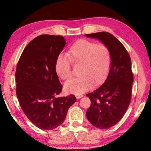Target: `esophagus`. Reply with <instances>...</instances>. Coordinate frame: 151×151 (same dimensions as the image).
Returning <instances> with one entry per match:
<instances>
[{"mask_svg": "<svg viewBox=\"0 0 151 151\" xmlns=\"http://www.w3.org/2000/svg\"><path fill=\"white\" fill-rule=\"evenodd\" d=\"M83 96L82 94H77V95H76V98H77V99H80V98H81Z\"/></svg>", "mask_w": 151, "mask_h": 151, "instance_id": "1", "label": "esophagus"}]
</instances>
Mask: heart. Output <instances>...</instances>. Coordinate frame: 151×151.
Masks as SVG:
<instances>
[{"label": "heart", "mask_w": 151, "mask_h": 151, "mask_svg": "<svg viewBox=\"0 0 151 151\" xmlns=\"http://www.w3.org/2000/svg\"><path fill=\"white\" fill-rule=\"evenodd\" d=\"M67 55L59 54L55 61V70L60 78L68 81L72 76V63L81 64L79 78L65 85L66 92L80 94L91 88L92 83L99 84L108 75L111 63L109 48L104 44L80 39L70 46Z\"/></svg>", "instance_id": "obj_1"}]
</instances>
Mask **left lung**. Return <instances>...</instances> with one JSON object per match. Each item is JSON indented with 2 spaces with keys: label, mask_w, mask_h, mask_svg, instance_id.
Here are the masks:
<instances>
[{
  "label": "left lung",
  "mask_w": 151,
  "mask_h": 151,
  "mask_svg": "<svg viewBox=\"0 0 151 151\" xmlns=\"http://www.w3.org/2000/svg\"><path fill=\"white\" fill-rule=\"evenodd\" d=\"M86 36L101 41L111 55V66L105 81L86 94L91 101L87 119L97 128L109 129L122 119L131 101L134 81L131 59L122 43L111 33L101 32Z\"/></svg>",
  "instance_id": "left-lung-1"
}]
</instances>
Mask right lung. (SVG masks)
<instances>
[{
	"label": "right lung",
	"instance_id": "obj_1",
	"mask_svg": "<svg viewBox=\"0 0 151 151\" xmlns=\"http://www.w3.org/2000/svg\"><path fill=\"white\" fill-rule=\"evenodd\" d=\"M66 44L61 35H39L26 46L17 65L16 94L20 105L29 121L42 130L61 125L76 101L72 94L58 97L63 86L55 61Z\"/></svg>",
	"mask_w": 151,
	"mask_h": 151
}]
</instances>
